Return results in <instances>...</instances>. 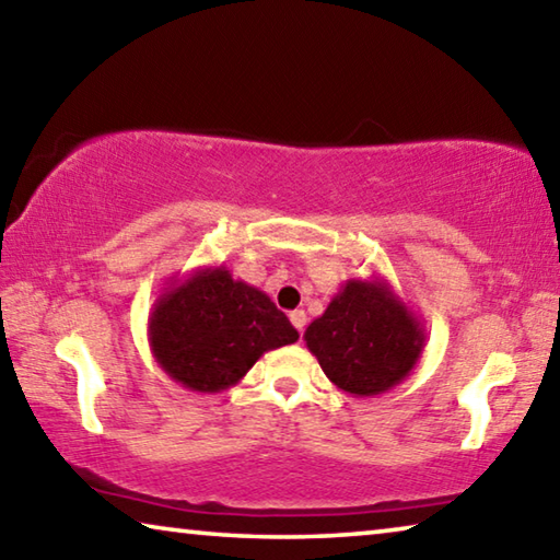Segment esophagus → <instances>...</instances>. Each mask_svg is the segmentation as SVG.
Returning <instances> with one entry per match:
<instances>
[{"mask_svg":"<svg viewBox=\"0 0 560 560\" xmlns=\"http://www.w3.org/2000/svg\"><path fill=\"white\" fill-rule=\"evenodd\" d=\"M289 320L293 324V328H296L299 334H301V330L306 328V320H308V318H306V311H301V308L291 311V314H289Z\"/></svg>","mask_w":560,"mask_h":560,"instance_id":"obj_1","label":"esophagus"}]
</instances>
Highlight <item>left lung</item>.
<instances>
[{"instance_id": "left-lung-1", "label": "left lung", "mask_w": 560, "mask_h": 560, "mask_svg": "<svg viewBox=\"0 0 560 560\" xmlns=\"http://www.w3.org/2000/svg\"><path fill=\"white\" fill-rule=\"evenodd\" d=\"M424 328L385 279H348L303 334L338 390L373 397L412 373Z\"/></svg>"}]
</instances>
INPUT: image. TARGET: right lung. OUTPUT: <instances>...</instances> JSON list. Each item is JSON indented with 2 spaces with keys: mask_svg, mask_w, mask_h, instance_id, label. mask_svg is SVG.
Listing matches in <instances>:
<instances>
[{
  "mask_svg": "<svg viewBox=\"0 0 560 560\" xmlns=\"http://www.w3.org/2000/svg\"><path fill=\"white\" fill-rule=\"evenodd\" d=\"M293 340L299 330L267 293L232 279L224 264L173 279L148 318L155 363L195 393L226 390L267 350Z\"/></svg>",
  "mask_w": 560,
  "mask_h": 560,
  "instance_id": "right-lung-1",
  "label": "right lung"
}]
</instances>
